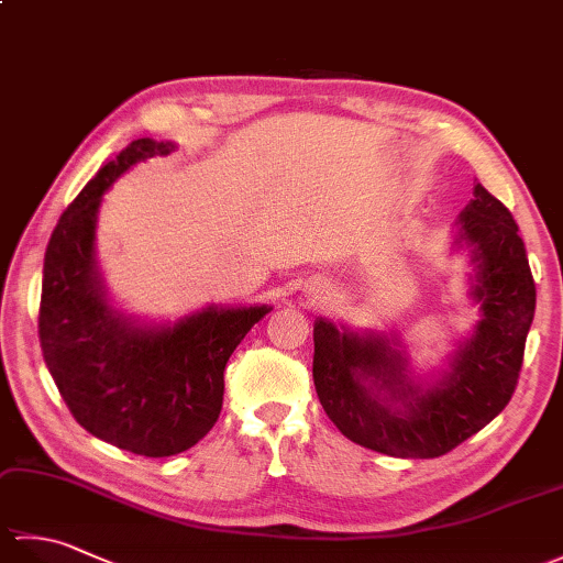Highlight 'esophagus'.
Wrapping results in <instances>:
<instances>
[{
	"mask_svg": "<svg viewBox=\"0 0 563 563\" xmlns=\"http://www.w3.org/2000/svg\"><path fill=\"white\" fill-rule=\"evenodd\" d=\"M329 290H327V285H319V288L314 290V300H324V295H327Z\"/></svg>",
	"mask_w": 563,
	"mask_h": 563,
	"instance_id": "1",
	"label": "esophagus"
}]
</instances>
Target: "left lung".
<instances>
[{
  "mask_svg": "<svg viewBox=\"0 0 563 563\" xmlns=\"http://www.w3.org/2000/svg\"><path fill=\"white\" fill-rule=\"evenodd\" d=\"M479 317L430 373L411 365L397 329L314 321V387L341 433L382 454L428 460L457 448L506 409L534 317V280L518 224L476 184L452 227Z\"/></svg>",
  "mask_w": 563,
  "mask_h": 563,
  "instance_id": "obj_1",
  "label": "left lung"
}]
</instances>
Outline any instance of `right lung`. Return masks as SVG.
<instances>
[{
    "label": "right lung",
    "mask_w": 563,
    "mask_h": 563,
    "mask_svg": "<svg viewBox=\"0 0 563 563\" xmlns=\"http://www.w3.org/2000/svg\"><path fill=\"white\" fill-rule=\"evenodd\" d=\"M176 142L142 137L84 186L47 242L38 333L45 365L93 438L172 457L194 448L222 411L224 365L271 305H206L176 319L128 314L97 256L103 196L140 162Z\"/></svg>",
    "instance_id": "right-lung-1"
}]
</instances>
